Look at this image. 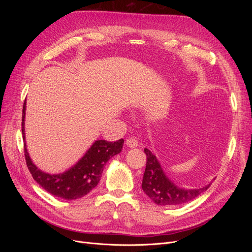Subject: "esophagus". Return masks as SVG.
Segmentation results:
<instances>
[{"mask_svg":"<svg viewBox=\"0 0 252 252\" xmlns=\"http://www.w3.org/2000/svg\"><path fill=\"white\" fill-rule=\"evenodd\" d=\"M126 146L129 148H135L138 146V140L134 137H130V138L126 139Z\"/></svg>","mask_w":252,"mask_h":252,"instance_id":"esophagus-1","label":"esophagus"}]
</instances>
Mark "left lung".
Returning a JSON list of instances; mask_svg holds the SVG:
<instances>
[{
    "label": "left lung",
    "mask_w": 252,
    "mask_h": 252,
    "mask_svg": "<svg viewBox=\"0 0 252 252\" xmlns=\"http://www.w3.org/2000/svg\"><path fill=\"white\" fill-rule=\"evenodd\" d=\"M144 152L146 153L147 162L143 176L142 189L157 205L176 206L187 203L206 191L211 185L210 183L198 189L179 188L165 176L156 156L147 148L144 149Z\"/></svg>",
    "instance_id": "1"
}]
</instances>
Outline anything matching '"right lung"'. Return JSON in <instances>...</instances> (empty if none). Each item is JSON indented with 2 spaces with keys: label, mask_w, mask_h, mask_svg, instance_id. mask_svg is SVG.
<instances>
[{
  "label": "right lung",
  "mask_w": 252,
  "mask_h": 252,
  "mask_svg": "<svg viewBox=\"0 0 252 252\" xmlns=\"http://www.w3.org/2000/svg\"><path fill=\"white\" fill-rule=\"evenodd\" d=\"M25 105L26 101L23 103L21 123L22 137L24 141V156L26 165H28L33 180L47 192L56 197H60L62 199H78V198L89 194L98 185L102 177L104 165L111 157L122 151L125 142L124 139L116 142L98 140L92 145L91 148L76 162V164L68 170L58 175L46 174L33 164L28 149H26L24 134Z\"/></svg>",
  "instance_id": "1"
}]
</instances>
